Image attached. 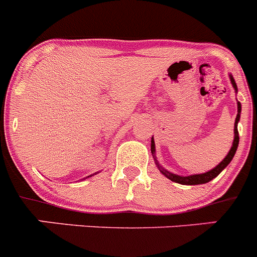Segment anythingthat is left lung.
Instances as JSON below:
<instances>
[{
  "label": "left lung",
  "instance_id": "1",
  "mask_svg": "<svg viewBox=\"0 0 257 257\" xmlns=\"http://www.w3.org/2000/svg\"><path fill=\"white\" fill-rule=\"evenodd\" d=\"M229 78H230V82L233 88L235 90V92H238V88H237V83H235L234 78L231 74H229ZM240 110H242V105H240L239 101H237V117H235V122H234V140H233V144H231V148L229 151V153L226 154L225 158L216 166V167H213L212 170L207 172H203V174H194V175H189V176H181V175H176L174 172H170L167 171L166 169H163L162 166L158 163L157 161V157H156V144H154V139L152 138L151 140V151H152V156L154 158V162H156L157 167L160 169L161 174L165 175L166 178L170 179L171 181H175V183H179V184H183V185H198V184H206L208 181H211L212 179H215L222 170L225 169L226 166L231 162L233 160V157H234L235 152H237L238 148V144H239V135H238V122H239V118H240Z\"/></svg>",
  "mask_w": 257,
  "mask_h": 257
}]
</instances>
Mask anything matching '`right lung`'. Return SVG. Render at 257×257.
<instances>
[{"label":"right lung","instance_id":"obj_1","mask_svg":"<svg viewBox=\"0 0 257 257\" xmlns=\"http://www.w3.org/2000/svg\"><path fill=\"white\" fill-rule=\"evenodd\" d=\"M95 175H96V174H95ZM90 176H92V175H90ZM87 178H88V176H87Z\"/></svg>","mask_w":257,"mask_h":257}]
</instances>
